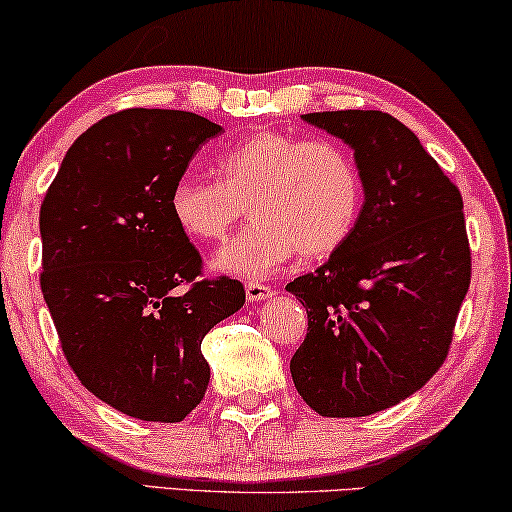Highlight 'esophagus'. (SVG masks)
I'll return each instance as SVG.
<instances>
[{"label": "esophagus", "instance_id": "esophagus-1", "mask_svg": "<svg viewBox=\"0 0 512 512\" xmlns=\"http://www.w3.org/2000/svg\"><path fill=\"white\" fill-rule=\"evenodd\" d=\"M246 297H248V301H264V299L273 297V287L250 280V283H246Z\"/></svg>", "mask_w": 512, "mask_h": 512}]
</instances>
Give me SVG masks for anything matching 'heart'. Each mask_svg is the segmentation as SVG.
<instances>
[{"label":"heart","instance_id":"heart-1","mask_svg":"<svg viewBox=\"0 0 512 512\" xmlns=\"http://www.w3.org/2000/svg\"><path fill=\"white\" fill-rule=\"evenodd\" d=\"M215 181L185 171L169 211L194 241L225 239L243 204L253 222L213 255L220 273L262 280L301 253L334 255L355 229L364 187L355 157L331 139L257 132L213 160Z\"/></svg>","mask_w":512,"mask_h":512}]
</instances>
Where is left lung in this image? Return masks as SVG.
Listing matches in <instances>:
<instances>
[{
  "label": "left lung",
  "mask_w": 512,
  "mask_h": 512,
  "mask_svg": "<svg viewBox=\"0 0 512 512\" xmlns=\"http://www.w3.org/2000/svg\"><path fill=\"white\" fill-rule=\"evenodd\" d=\"M355 150L364 206L350 239L285 287L308 313L290 371L325 417H364L415 394L448 357L471 283L462 194L383 111L301 115Z\"/></svg>",
  "instance_id": "obj_1"
}]
</instances>
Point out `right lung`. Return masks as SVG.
<instances>
[{
	"mask_svg": "<svg viewBox=\"0 0 512 512\" xmlns=\"http://www.w3.org/2000/svg\"><path fill=\"white\" fill-rule=\"evenodd\" d=\"M220 132L187 111L106 115L41 204V292L64 357L85 390L136 420L181 422L199 406L211 380L201 341L246 304L239 280H197L201 257L169 211L171 185Z\"/></svg>",
	"mask_w": 512,
	"mask_h": 512,
	"instance_id": "add662e5",
	"label": "right lung"
}]
</instances>
